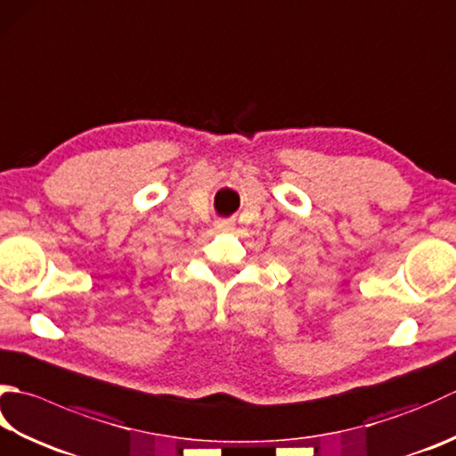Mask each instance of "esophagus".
Listing matches in <instances>:
<instances>
[{
	"instance_id": "obj_1",
	"label": "esophagus",
	"mask_w": 456,
	"mask_h": 456,
	"mask_svg": "<svg viewBox=\"0 0 456 456\" xmlns=\"http://www.w3.org/2000/svg\"><path fill=\"white\" fill-rule=\"evenodd\" d=\"M235 225H233V221H216V229L217 231H231V229H233Z\"/></svg>"
}]
</instances>
